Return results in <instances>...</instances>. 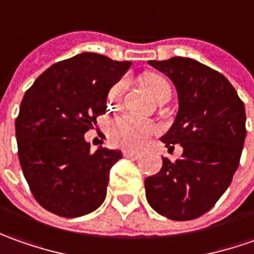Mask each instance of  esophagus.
<instances>
[{
	"label": "esophagus",
	"mask_w": 254,
	"mask_h": 254,
	"mask_svg": "<svg viewBox=\"0 0 254 254\" xmlns=\"http://www.w3.org/2000/svg\"><path fill=\"white\" fill-rule=\"evenodd\" d=\"M124 156L127 157V159H132V160H136V159H139L142 154L139 153V152H130V150H125L124 152Z\"/></svg>",
	"instance_id": "34e87169"
}]
</instances>
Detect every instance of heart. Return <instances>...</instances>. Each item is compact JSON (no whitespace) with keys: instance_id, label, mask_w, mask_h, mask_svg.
I'll use <instances>...</instances> for the list:
<instances>
[{"instance_id":"obj_1","label":"heart","mask_w":254,"mask_h":254,"mask_svg":"<svg viewBox=\"0 0 254 254\" xmlns=\"http://www.w3.org/2000/svg\"><path fill=\"white\" fill-rule=\"evenodd\" d=\"M146 90L153 95L156 100L162 98L163 95H170L171 87L166 77L157 73H147L142 78ZM127 88V81L121 80L112 85L108 94L110 105L118 104L122 98V94ZM157 127L153 122L146 119L136 118L130 114H122L115 119H112L108 127V137L110 142L115 147L127 149V150H137L147 143V140L156 133Z\"/></svg>"}]
</instances>
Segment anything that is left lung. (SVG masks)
<instances>
[{
    "label": "left lung",
    "instance_id": "8db88e82",
    "mask_svg": "<svg viewBox=\"0 0 254 254\" xmlns=\"http://www.w3.org/2000/svg\"><path fill=\"white\" fill-rule=\"evenodd\" d=\"M170 78L179 95V112L162 137L176 162L163 157L160 171L144 180L146 198L157 214L190 221L208 212L231 184L246 137L245 105L228 78L188 57L149 60Z\"/></svg>",
    "mask_w": 254,
    "mask_h": 254
}]
</instances>
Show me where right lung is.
<instances>
[{"label": "right lung", "instance_id": "obj_1", "mask_svg": "<svg viewBox=\"0 0 254 254\" xmlns=\"http://www.w3.org/2000/svg\"><path fill=\"white\" fill-rule=\"evenodd\" d=\"M98 53L55 63L25 92L15 121L18 157L35 199L64 218L104 202L121 150H90L84 133L107 111L111 87L130 67Z\"/></svg>", "mask_w": 254, "mask_h": 254}]
</instances>
